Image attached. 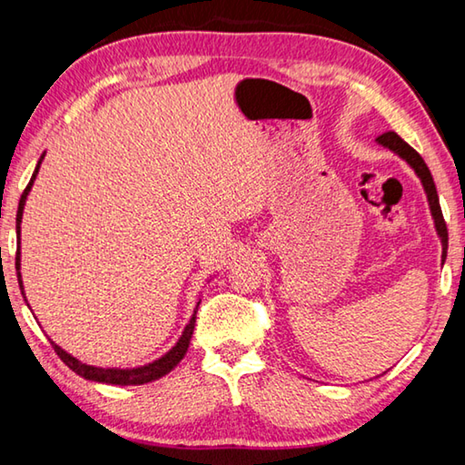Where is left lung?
<instances>
[{"label":"left lung","mask_w":465,"mask_h":465,"mask_svg":"<svg viewBox=\"0 0 465 465\" xmlns=\"http://www.w3.org/2000/svg\"><path fill=\"white\" fill-rule=\"evenodd\" d=\"M375 141L381 147L390 149V152L396 153L398 157H402V160L408 163V166L414 170V174L420 178L424 193H427V201H429V209H430L432 222H435V230H437L439 240H440V246H443V254H440V258H443V261H445V258H447V240H450V238H447V225H445L443 213H440L437 188H435V183H432V176H430V170L427 168V163H424L422 157L416 153L414 149L408 145L402 137L396 135V133H393V131L383 133V135H380Z\"/></svg>","instance_id":"left-lung-1"}]
</instances>
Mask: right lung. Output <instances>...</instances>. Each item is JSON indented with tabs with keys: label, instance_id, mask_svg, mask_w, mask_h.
Returning a JSON list of instances; mask_svg holds the SVG:
<instances>
[{
	"label": "right lung",
	"instance_id": "1",
	"mask_svg": "<svg viewBox=\"0 0 465 465\" xmlns=\"http://www.w3.org/2000/svg\"><path fill=\"white\" fill-rule=\"evenodd\" d=\"M45 160V153L41 155V160H38L36 168H35V174L30 178V183L26 186V191L22 193V199L18 204V215H15V238H18V252H15V274H18V285L22 295H25V302H26V293H25V285H22V272H20V223H22V215H25V204L28 199V193L30 188H33L35 180L38 170H41V163ZM28 303V302H26ZM199 303L201 299L196 302V308L193 312L191 320H188V324L184 326L183 334H180L178 342L172 346V349L166 352V355H162L160 359L152 361V363H145L141 367H131V369H121V367H96V365H88V363H82L80 359H75L74 355H69L67 351H63L59 344H53V349L57 355L61 357L63 363H65L72 371H75L84 380H90V381H98V383H108V385H143L149 381H155L160 380V377L168 375L172 369H174L183 357L186 355L188 351V344H191V338H193V330H194V322H196V310H199ZM30 308V305H28Z\"/></svg>",
	"mask_w": 465,
	"mask_h": 465
}]
</instances>
